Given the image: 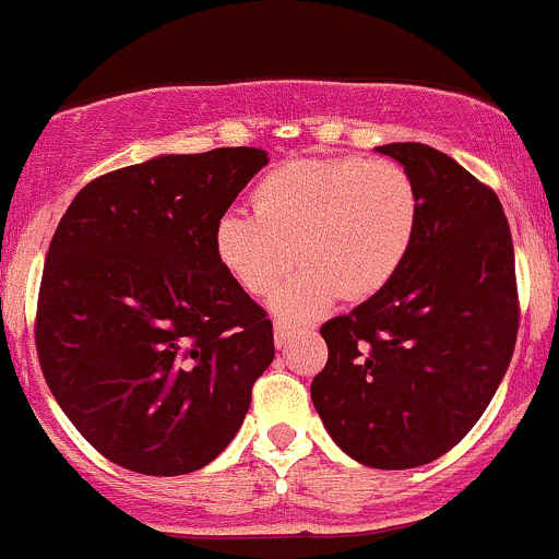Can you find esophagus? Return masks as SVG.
Instances as JSON below:
<instances>
[{"label": "esophagus", "instance_id": "34e87169", "mask_svg": "<svg viewBox=\"0 0 559 559\" xmlns=\"http://www.w3.org/2000/svg\"><path fill=\"white\" fill-rule=\"evenodd\" d=\"M292 335H295V326L289 324V321H275L273 326V337H275V346H286V343L292 341Z\"/></svg>", "mask_w": 559, "mask_h": 559}]
</instances>
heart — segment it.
I'll use <instances>...</instances> for the list:
<instances>
[{"label": "heart", "mask_w": 559, "mask_h": 559, "mask_svg": "<svg viewBox=\"0 0 559 559\" xmlns=\"http://www.w3.org/2000/svg\"><path fill=\"white\" fill-rule=\"evenodd\" d=\"M419 224L411 175L386 159H295L264 175L253 213L227 211L213 229L222 267L251 295L278 286L300 257L302 270L273 297L289 319L381 292L408 257Z\"/></svg>", "instance_id": "b5f03b06"}]
</instances>
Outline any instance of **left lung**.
Masks as SVG:
<instances>
[{
	"mask_svg": "<svg viewBox=\"0 0 559 559\" xmlns=\"http://www.w3.org/2000/svg\"><path fill=\"white\" fill-rule=\"evenodd\" d=\"M376 151L414 180L416 238L384 289L321 324L330 357L311 400L352 460L405 471L481 419L514 354L520 297L498 194L425 143Z\"/></svg>",
	"mask_w": 559,
	"mask_h": 559,
	"instance_id": "8db88e82",
	"label": "left lung"
}]
</instances>
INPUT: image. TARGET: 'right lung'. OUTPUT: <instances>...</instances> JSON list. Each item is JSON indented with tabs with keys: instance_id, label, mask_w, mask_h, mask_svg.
Returning <instances> with one entry per match:
<instances>
[{
	"instance_id": "obj_1",
	"label": "right lung",
	"mask_w": 559,
	"mask_h": 559,
	"mask_svg": "<svg viewBox=\"0 0 559 559\" xmlns=\"http://www.w3.org/2000/svg\"><path fill=\"white\" fill-rule=\"evenodd\" d=\"M262 148L167 154L78 191L50 240L37 357L67 419L145 476L205 467L273 362V324L222 267L213 229Z\"/></svg>"
}]
</instances>
